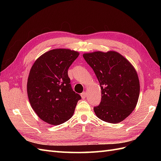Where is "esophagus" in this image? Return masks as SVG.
I'll return each mask as SVG.
<instances>
[{
  "mask_svg": "<svg viewBox=\"0 0 161 161\" xmlns=\"http://www.w3.org/2000/svg\"><path fill=\"white\" fill-rule=\"evenodd\" d=\"M80 96H81V97H82V99H85V97H86V92H82V93L80 94Z\"/></svg>",
  "mask_w": 161,
  "mask_h": 161,
  "instance_id": "esophagus-1",
  "label": "esophagus"
}]
</instances>
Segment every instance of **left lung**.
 I'll use <instances>...</instances> for the list:
<instances>
[{
    "mask_svg": "<svg viewBox=\"0 0 161 161\" xmlns=\"http://www.w3.org/2000/svg\"><path fill=\"white\" fill-rule=\"evenodd\" d=\"M101 89V101L94 111L104 121L117 124L134 111L138 100L140 82L136 70L120 53L110 51L84 53Z\"/></svg>",
    "mask_w": 161,
    "mask_h": 161,
    "instance_id": "8db88e82",
    "label": "left lung"
}]
</instances>
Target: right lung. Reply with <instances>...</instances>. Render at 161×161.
Masks as SVG:
<instances>
[{"label":"right lung","instance_id":"add662e5","mask_svg":"<svg viewBox=\"0 0 161 161\" xmlns=\"http://www.w3.org/2000/svg\"><path fill=\"white\" fill-rule=\"evenodd\" d=\"M69 49H55L43 53L32 66L27 80L31 108L41 119L60 125L73 115L81 97L72 90L68 70L79 56Z\"/></svg>","mask_w":161,"mask_h":161}]
</instances>
